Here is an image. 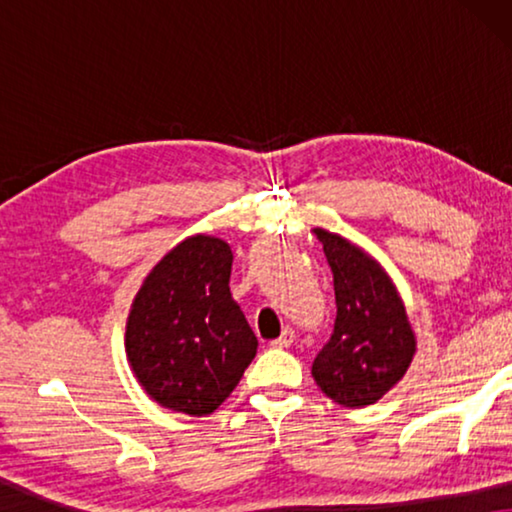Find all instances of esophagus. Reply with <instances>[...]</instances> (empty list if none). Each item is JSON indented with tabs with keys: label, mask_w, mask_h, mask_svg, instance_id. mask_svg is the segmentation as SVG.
Segmentation results:
<instances>
[{
	"label": "esophagus",
	"mask_w": 512,
	"mask_h": 512,
	"mask_svg": "<svg viewBox=\"0 0 512 512\" xmlns=\"http://www.w3.org/2000/svg\"><path fill=\"white\" fill-rule=\"evenodd\" d=\"M293 340H296V333H293V328H284L282 335H279V338H275V340L270 342V347L286 349V347L293 345Z\"/></svg>",
	"instance_id": "1"
}]
</instances>
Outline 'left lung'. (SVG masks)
<instances>
[{"label":"left lung","mask_w":512,"mask_h":512,"mask_svg":"<svg viewBox=\"0 0 512 512\" xmlns=\"http://www.w3.org/2000/svg\"><path fill=\"white\" fill-rule=\"evenodd\" d=\"M333 272L335 324L312 363L319 389L345 408H366L410 368L417 342L382 265L345 237L314 228Z\"/></svg>","instance_id":"left-lung-1"}]
</instances>
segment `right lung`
I'll list each match as a JSON object with an SVG mask.
<instances>
[{
  "label": "right lung",
  "instance_id": "add662e5",
  "mask_svg": "<svg viewBox=\"0 0 512 512\" xmlns=\"http://www.w3.org/2000/svg\"><path fill=\"white\" fill-rule=\"evenodd\" d=\"M233 251L193 235L160 258L132 300L125 352L153 401L191 417L233 394L258 340L230 296Z\"/></svg>",
  "mask_w": 512,
  "mask_h": 512
}]
</instances>
